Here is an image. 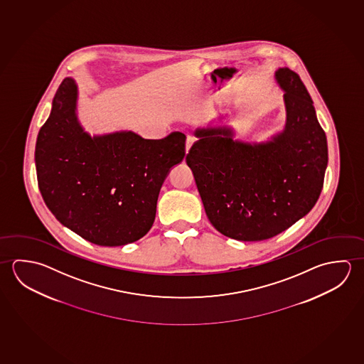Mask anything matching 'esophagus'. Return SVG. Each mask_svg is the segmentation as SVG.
I'll use <instances>...</instances> for the list:
<instances>
[{
    "label": "esophagus",
    "mask_w": 364,
    "mask_h": 364,
    "mask_svg": "<svg viewBox=\"0 0 364 364\" xmlns=\"http://www.w3.org/2000/svg\"><path fill=\"white\" fill-rule=\"evenodd\" d=\"M193 142H195V137H193V136H187V140H186V153H188V150L191 149Z\"/></svg>",
    "instance_id": "obj_1"
}]
</instances>
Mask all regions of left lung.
<instances>
[{
    "instance_id": "1",
    "label": "left lung",
    "mask_w": 364,
    "mask_h": 364,
    "mask_svg": "<svg viewBox=\"0 0 364 364\" xmlns=\"http://www.w3.org/2000/svg\"><path fill=\"white\" fill-rule=\"evenodd\" d=\"M284 90L287 122L262 142L233 139L228 126L198 129L186 156L205 213L229 238H272L307 215L320 198L327 166L326 135L299 76L275 73Z\"/></svg>"
}]
</instances>
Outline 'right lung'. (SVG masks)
Returning <instances> with one entry per match:
<instances>
[{
    "label": "right lung",
    "mask_w": 364,
    "mask_h": 364,
    "mask_svg": "<svg viewBox=\"0 0 364 364\" xmlns=\"http://www.w3.org/2000/svg\"><path fill=\"white\" fill-rule=\"evenodd\" d=\"M79 89L66 77L38 134L36 166L44 203L58 222L98 246L148 233L161 185L183 161L186 136L146 140L132 131L90 136L77 119Z\"/></svg>",
    "instance_id": "1"
}]
</instances>
